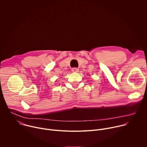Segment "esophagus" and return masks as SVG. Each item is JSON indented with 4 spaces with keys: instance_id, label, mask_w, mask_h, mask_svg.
I'll return each instance as SVG.
<instances>
[{
    "instance_id": "obj_1",
    "label": "esophagus",
    "mask_w": 147,
    "mask_h": 147,
    "mask_svg": "<svg viewBox=\"0 0 147 147\" xmlns=\"http://www.w3.org/2000/svg\"><path fill=\"white\" fill-rule=\"evenodd\" d=\"M71 70H72L73 72H74V73H77V72H78V71H79L78 69V68H76V67L72 68Z\"/></svg>"
}]
</instances>
